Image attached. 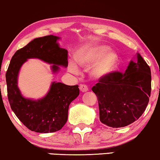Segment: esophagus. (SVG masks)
<instances>
[{"label":"esophagus","mask_w":160,"mask_h":160,"mask_svg":"<svg viewBox=\"0 0 160 160\" xmlns=\"http://www.w3.org/2000/svg\"><path fill=\"white\" fill-rule=\"evenodd\" d=\"M80 90L81 92H82V93H84V92H86L88 91V88L87 85H80Z\"/></svg>","instance_id":"esophagus-1"}]
</instances>
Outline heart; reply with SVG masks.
<instances>
[{"mask_svg":"<svg viewBox=\"0 0 160 160\" xmlns=\"http://www.w3.org/2000/svg\"><path fill=\"white\" fill-rule=\"evenodd\" d=\"M118 55L105 45L88 47L75 57V62L83 68H88L94 63L90 74L95 79H102L112 72L118 64ZM68 71L74 75L79 73L78 67L74 63L69 64Z\"/></svg>","mask_w":160,"mask_h":160,"instance_id":"obj_1","label":"heart"}]
</instances>
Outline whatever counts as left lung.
Segmentation results:
<instances>
[{
    "instance_id": "1",
    "label": "left lung",
    "mask_w": 160,
    "mask_h": 160,
    "mask_svg": "<svg viewBox=\"0 0 160 160\" xmlns=\"http://www.w3.org/2000/svg\"><path fill=\"white\" fill-rule=\"evenodd\" d=\"M124 73L114 72L92 88L97 96L99 119L112 128L125 127L136 121L147 108L151 95V69L138 53Z\"/></svg>"
}]
</instances>
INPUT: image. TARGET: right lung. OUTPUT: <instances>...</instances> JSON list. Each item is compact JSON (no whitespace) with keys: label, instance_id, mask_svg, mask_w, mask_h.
Returning a JSON list of instances; mask_svg holds the SVG:
<instances>
[{"label":"right lung","instance_id":"add662e5","mask_svg":"<svg viewBox=\"0 0 160 160\" xmlns=\"http://www.w3.org/2000/svg\"><path fill=\"white\" fill-rule=\"evenodd\" d=\"M59 39L58 36L48 35L32 40L14 53L6 74L8 98L12 111L28 129L40 133L62 129L68 118L69 104L79 96L78 85L52 82L46 95L35 100L22 96L18 87V76L29 58H38L52 64L53 74L59 72V66L67 67L68 51L59 46L57 42Z\"/></svg>","mask_w":160,"mask_h":160}]
</instances>
